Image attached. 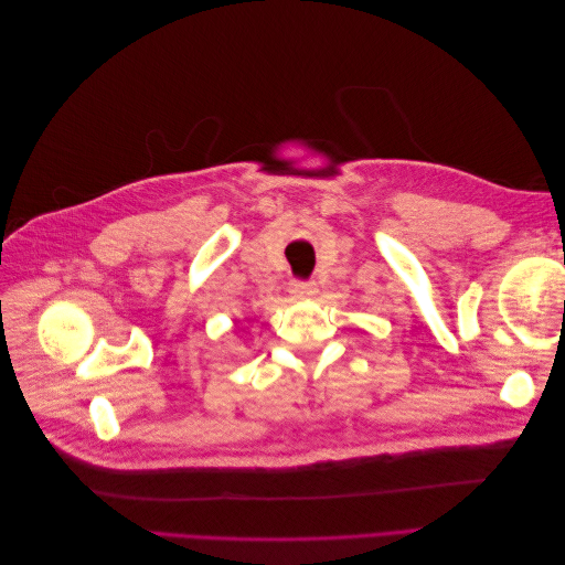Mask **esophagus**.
Wrapping results in <instances>:
<instances>
[{
  "instance_id": "obj_1",
  "label": "esophagus",
  "mask_w": 565,
  "mask_h": 565,
  "mask_svg": "<svg viewBox=\"0 0 565 565\" xmlns=\"http://www.w3.org/2000/svg\"><path fill=\"white\" fill-rule=\"evenodd\" d=\"M316 282L313 280H295V282H289V292H292L295 297H313L316 295Z\"/></svg>"
}]
</instances>
